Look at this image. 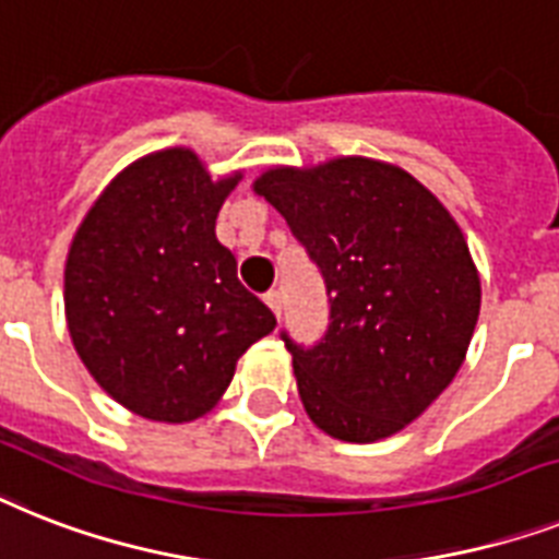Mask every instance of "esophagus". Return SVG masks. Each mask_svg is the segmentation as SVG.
<instances>
[{
    "mask_svg": "<svg viewBox=\"0 0 559 559\" xmlns=\"http://www.w3.org/2000/svg\"><path fill=\"white\" fill-rule=\"evenodd\" d=\"M264 301H266V307H270V310L281 319V293L278 289H270V293L264 295Z\"/></svg>",
    "mask_w": 559,
    "mask_h": 559,
    "instance_id": "1",
    "label": "esophagus"
}]
</instances>
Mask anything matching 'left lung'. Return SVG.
I'll return each instance as SVG.
<instances>
[{"label": "left lung", "instance_id": "1", "mask_svg": "<svg viewBox=\"0 0 559 559\" xmlns=\"http://www.w3.org/2000/svg\"><path fill=\"white\" fill-rule=\"evenodd\" d=\"M278 209L330 298V326L293 353L304 411L342 442L393 437L460 373L479 319V272L451 212L370 157L275 166L252 183Z\"/></svg>", "mask_w": 559, "mask_h": 559}]
</instances>
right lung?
Returning <instances> with one entry per match:
<instances>
[{
  "instance_id": "obj_1",
  "label": "right lung",
  "mask_w": 559,
  "mask_h": 559,
  "mask_svg": "<svg viewBox=\"0 0 559 559\" xmlns=\"http://www.w3.org/2000/svg\"><path fill=\"white\" fill-rule=\"evenodd\" d=\"M240 171L212 180L192 148L140 157L103 189L66 261L76 356L108 396L152 421L217 405L275 316L238 281L215 221Z\"/></svg>"
}]
</instances>
